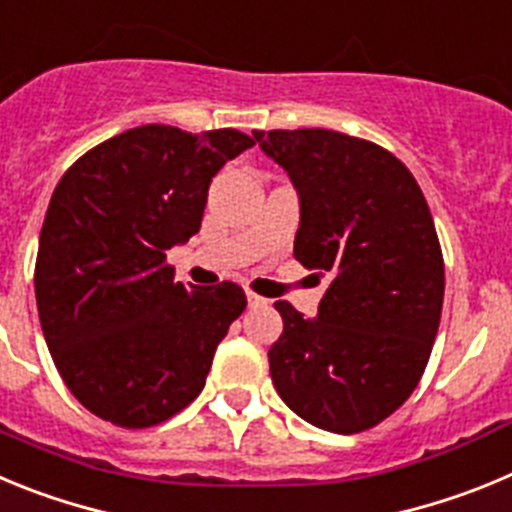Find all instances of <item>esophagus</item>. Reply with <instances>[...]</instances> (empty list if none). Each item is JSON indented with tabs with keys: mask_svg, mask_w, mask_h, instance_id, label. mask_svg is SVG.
Returning a JSON list of instances; mask_svg holds the SVG:
<instances>
[{
	"mask_svg": "<svg viewBox=\"0 0 512 512\" xmlns=\"http://www.w3.org/2000/svg\"><path fill=\"white\" fill-rule=\"evenodd\" d=\"M247 303H250V308H262L267 306V298L257 296L255 290H247Z\"/></svg>",
	"mask_w": 512,
	"mask_h": 512,
	"instance_id": "obj_1",
	"label": "esophagus"
}]
</instances>
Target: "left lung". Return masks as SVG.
I'll return each mask as SVG.
<instances>
[{"label": "left lung", "instance_id": "8db88e82", "mask_svg": "<svg viewBox=\"0 0 512 512\" xmlns=\"http://www.w3.org/2000/svg\"><path fill=\"white\" fill-rule=\"evenodd\" d=\"M255 140L301 196L293 255L329 273L319 316L278 301L270 375L290 411L334 434L377 426L411 398L444 306V255L413 173L370 140L270 130Z\"/></svg>", "mask_w": 512, "mask_h": 512}]
</instances>
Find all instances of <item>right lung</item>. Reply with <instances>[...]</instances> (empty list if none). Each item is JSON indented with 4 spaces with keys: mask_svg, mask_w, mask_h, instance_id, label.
<instances>
[{
    "mask_svg": "<svg viewBox=\"0 0 512 512\" xmlns=\"http://www.w3.org/2000/svg\"><path fill=\"white\" fill-rule=\"evenodd\" d=\"M255 145L145 124L81 155L40 229L35 298L50 357L86 411L150 428L204 390L216 347L247 308L232 280H173L165 252L201 229L211 178Z\"/></svg>",
    "mask_w": 512,
    "mask_h": 512,
    "instance_id": "1",
    "label": "right lung"
}]
</instances>
